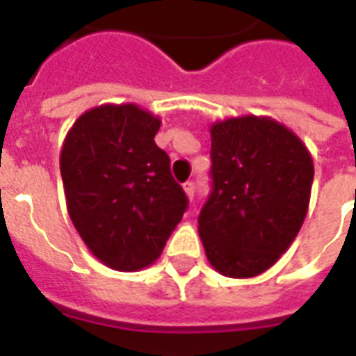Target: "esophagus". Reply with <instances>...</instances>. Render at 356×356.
Returning a JSON list of instances; mask_svg holds the SVG:
<instances>
[{"label":"esophagus","mask_w":356,"mask_h":356,"mask_svg":"<svg viewBox=\"0 0 356 356\" xmlns=\"http://www.w3.org/2000/svg\"><path fill=\"white\" fill-rule=\"evenodd\" d=\"M183 188H185L186 196H188V198L193 200V198H194V193H196V186H194L193 181H186L185 185H183Z\"/></svg>","instance_id":"esophagus-1"}]
</instances>
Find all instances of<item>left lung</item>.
<instances>
[{
    "label": "left lung",
    "mask_w": 356,
    "mask_h": 356,
    "mask_svg": "<svg viewBox=\"0 0 356 356\" xmlns=\"http://www.w3.org/2000/svg\"><path fill=\"white\" fill-rule=\"evenodd\" d=\"M211 193L198 232L211 267L252 278L273 267L305 221L313 158L296 133L270 118L211 125Z\"/></svg>",
    "instance_id": "1"
}]
</instances>
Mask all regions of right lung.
I'll return each mask as SVG.
<instances>
[{"label": "right lung", "instance_id": "right-lung-1", "mask_svg": "<svg viewBox=\"0 0 356 356\" xmlns=\"http://www.w3.org/2000/svg\"><path fill=\"white\" fill-rule=\"evenodd\" d=\"M160 124L131 102L102 104L76 120L63 145L68 216L91 254L116 270L154 263L188 206L154 143Z\"/></svg>", "mask_w": 356, "mask_h": 356}]
</instances>
